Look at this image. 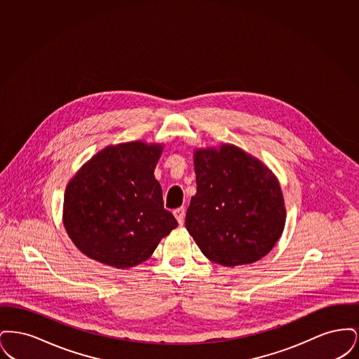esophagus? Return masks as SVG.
Returning <instances> with one entry per match:
<instances>
[{"mask_svg": "<svg viewBox=\"0 0 359 359\" xmlns=\"http://www.w3.org/2000/svg\"><path fill=\"white\" fill-rule=\"evenodd\" d=\"M173 215H175V218H176L177 223L182 226V224L184 223V217H186V210H184V207H179V208H176V210L173 211Z\"/></svg>", "mask_w": 359, "mask_h": 359, "instance_id": "1", "label": "esophagus"}]
</instances>
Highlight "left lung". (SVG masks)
<instances>
[{
    "label": "left lung",
    "instance_id": "left-lung-1",
    "mask_svg": "<svg viewBox=\"0 0 359 359\" xmlns=\"http://www.w3.org/2000/svg\"><path fill=\"white\" fill-rule=\"evenodd\" d=\"M196 194L186 227L202 253L223 266L253 264L281 237L287 210L278 179L233 144L194 151Z\"/></svg>",
    "mask_w": 359,
    "mask_h": 359
}]
</instances>
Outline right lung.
Listing matches in <instances>:
<instances>
[{
    "label": "right lung",
    "mask_w": 359,
    "mask_h": 359,
    "mask_svg": "<svg viewBox=\"0 0 359 359\" xmlns=\"http://www.w3.org/2000/svg\"><path fill=\"white\" fill-rule=\"evenodd\" d=\"M163 148L144 141L107 145L71 177L63 224L85 256L117 269L133 268L176 229L154 179Z\"/></svg>",
    "instance_id": "1"
}]
</instances>
